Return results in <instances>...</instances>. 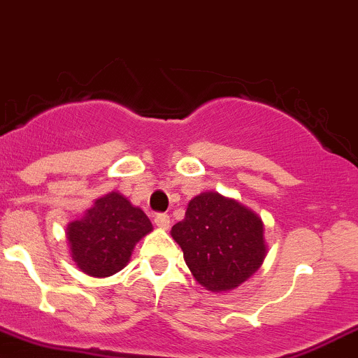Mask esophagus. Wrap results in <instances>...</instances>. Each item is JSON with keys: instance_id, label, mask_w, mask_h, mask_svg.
<instances>
[{"instance_id": "1", "label": "esophagus", "mask_w": 358, "mask_h": 358, "mask_svg": "<svg viewBox=\"0 0 358 358\" xmlns=\"http://www.w3.org/2000/svg\"><path fill=\"white\" fill-rule=\"evenodd\" d=\"M155 226L160 227V229H169L171 227V215H167V213H157L155 215Z\"/></svg>"}]
</instances>
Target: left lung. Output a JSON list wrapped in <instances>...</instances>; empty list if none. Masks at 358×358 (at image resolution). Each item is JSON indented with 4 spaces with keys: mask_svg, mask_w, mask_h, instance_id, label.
Listing matches in <instances>:
<instances>
[{
    "mask_svg": "<svg viewBox=\"0 0 358 358\" xmlns=\"http://www.w3.org/2000/svg\"><path fill=\"white\" fill-rule=\"evenodd\" d=\"M172 238L194 279L215 293L238 288L265 259L260 217L212 191L189 201L186 217L172 227Z\"/></svg>",
    "mask_w": 358,
    "mask_h": 358,
    "instance_id": "left-lung-1",
    "label": "left lung"
}]
</instances>
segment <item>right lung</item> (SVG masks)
<instances>
[{"label": "right lung", "mask_w": 358, "mask_h": 358, "mask_svg": "<svg viewBox=\"0 0 358 358\" xmlns=\"http://www.w3.org/2000/svg\"><path fill=\"white\" fill-rule=\"evenodd\" d=\"M152 229L146 213L113 191L69 224L67 238L77 267L93 278H106L122 271L136 243Z\"/></svg>", "instance_id": "right-lung-1"}]
</instances>
